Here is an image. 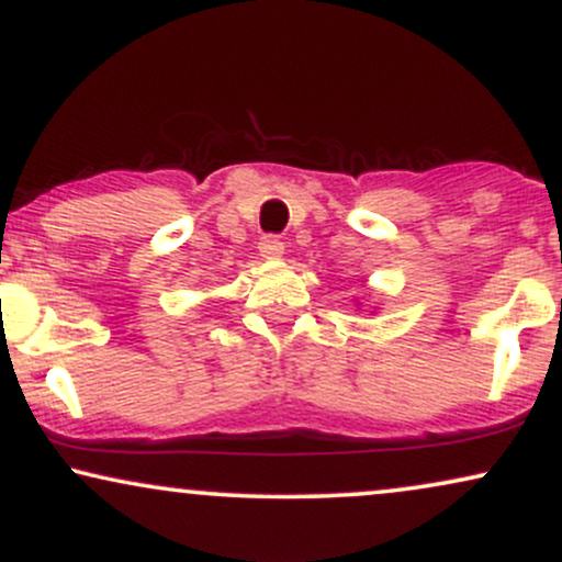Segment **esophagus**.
Returning <instances> with one entry per match:
<instances>
[{
  "label": "esophagus",
  "instance_id": "34e87169",
  "mask_svg": "<svg viewBox=\"0 0 562 562\" xmlns=\"http://www.w3.org/2000/svg\"><path fill=\"white\" fill-rule=\"evenodd\" d=\"M259 250H261L263 259H280V256L285 254V243L274 235H263L259 243Z\"/></svg>",
  "mask_w": 562,
  "mask_h": 562
}]
</instances>
